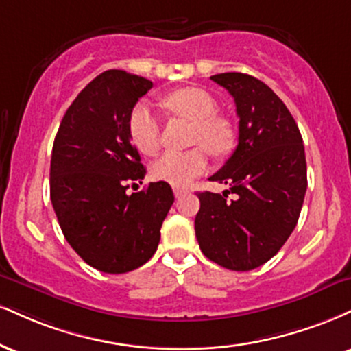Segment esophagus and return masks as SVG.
Wrapping results in <instances>:
<instances>
[{
    "label": "esophagus",
    "instance_id": "esophagus-1",
    "mask_svg": "<svg viewBox=\"0 0 351 351\" xmlns=\"http://www.w3.org/2000/svg\"><path fill=\"white\" fill-rule=\"evenodd\" d=\"M173 193H175V196H176V197H181V196H183V194L186 193V191H184L183 188H175V189H173Z\"/></svg>",
    "mask_w": 351,
    "mask_h": 351
}]
</instances>
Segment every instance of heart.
<instances>
[{"instance_id":"b5f03b06","label":"heart","mask_w":351,"mask_h":351,"mask_svg":"<svg viewBox=\"0 0 351 351\" xmlns=\"http://www.w3.org/2000/svg\"><path fill=\"white\" fill-rule=\"evenodd\" d=\"M162 106L175 116L191 121V142L204 146L216 157L229 154L234 147V129L226 117L216 114V99L208 91L194 86L178 88L165 96ZM128 125L130 141L138 152L145 155L157 154L160 121L147 104H138L132 109ZM204 149L194 147L186 152H165L152 167V175L173 186H186L208 170L209 160Z\"/></svg>"}]
</instances>
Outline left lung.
Wrapping results in <instances>:
<instances>
[{"mask_svg": "<svg viewBox=\"0 0 351 351\" xmlns=\"http://www.w3.org/2000/svg\"><path fill=\"white\" fill-rule=\"evenodd\" d=\"M239 116V145L210 176L229 186L222 194L197 193L194 230L201 252L234 271L273 258L296 227L307 189L302 137L286 104L271 88L245 73H219ZM234 199L226 201V194Z\"/></svg>", "mask_w": 351, "mask_h": 351, "instance_id": "1", "label": "left lung"}]
</instances>
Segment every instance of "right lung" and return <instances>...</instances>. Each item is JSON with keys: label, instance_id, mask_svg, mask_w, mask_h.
<instances>
[{"label": "right lung", "instance_id": "obj_1", "mask_svg": "<svg viewBox=\"0 0 351 351\" xmlns=\"http://www.w3.org/2000/svg\"><path fill=\"white\" fill-rule=\"evenodd\" d=\"M154 83L108 70L80 91L60 122L50 160V199L66 242L93 268L128 273L157 252L175 196L165 181L128 194L147 170L129 116Z\"/></svg>", "mask_w": 351, "mask_h": 351}]
</instances>
